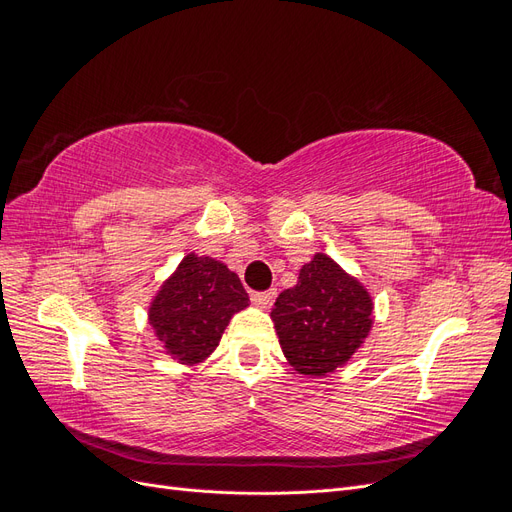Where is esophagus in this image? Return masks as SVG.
I'll list each match as a JSON object with an SVG mask.
<instances>
[{"instance_id":"esophagus-1","label":"esophagus","mask_w":512,"mask_h":512,"mask_svg":"<svg viewBox=\"0 0 512 512\" xmlns=\"http://www.w3.org/2000/svg\"><path fill=\"white\" fill-rule=\"evenodd\" d=\"M275 290H265V292H252V303L258 307H271L275 301Z\"/></svg>"}]
</instances>
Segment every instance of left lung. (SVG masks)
Returning <instances> with one entry per match:
<instances>
[{"label":"left lung","instance_id":"left-lung-1","mask_svg":"<svg viewBox=\"0 0 512 512\" xmlns=\"http://www.w3.org/2000/svg\"><path fill=\"white\" fill-rule=\"evenodd\" d=\"M286 361L305 378H324L344 367L374 327L369 290L337 262L318 252L271 309Z\"/></svg>","mask_w":512,"mask_h":512}]
</instances>
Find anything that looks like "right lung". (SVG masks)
<instances>
[{
    "instance_id": "add662e5",
    "label": "right lung",
    "mask_w": 512,
    "mask_h": 512,
    "mask_svg": "<svg viewBox=\"0 0 512 512\" xmlns=\"http://www.w3.org/2000/svg\"><path fill=\"white\" fill-rule=\"evenodd\" d=\"M250 305L235 271L188 254L149 303V324L170 359L196 367L218 348L230 318Z\"/></svg>"
}]
</instances>
